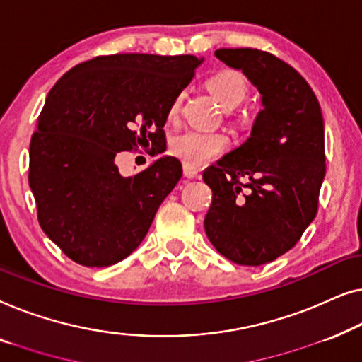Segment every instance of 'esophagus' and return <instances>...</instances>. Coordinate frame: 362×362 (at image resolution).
<instances>
[{"instance_id": "esophagus-1", "label": "esophagus", "mask_w": 362, "mask_h": 362, "mask_svg": "<svg viewBox=\"0 0 362 362\" xmlns=\"http://www.w3.org/2000/svg\"><path fill=\"white\" fill-rule=\"evenodd\" d=\"M183 175H185L187 179H197V177H200V172H198L195 167L183 165Z\"/></svg>"}]
</instances>
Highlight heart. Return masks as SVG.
<instances>
[{"label": "heart", "instance_id": "b5f03b06", "mask_svg": "<svg viewBox=\"0 0 362 362\" xmlns=\"http://www.w3.org/2000/svg\"><path fill=\"white\" fill-rule=\"evenodd\" d=\"M208 88L226 110L236 108L247 95L246 80L236 70H221L206 81ZM182 95H177L169 108V118L175 119L182 106ZM230 146V137L220 131L188 129L172 139V154L190 167H202L216 159Z\"/></svg>", "mask_w": 362, "mask_h": 362}]
</instances>
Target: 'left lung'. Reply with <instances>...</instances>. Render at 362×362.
<instances>
[{"label":"left lung","instance_id":"8db88e82","mask_svg":"<svg viewBox=\"0 0 362 362\" xmlns=\"http://www.w3.org/2000/svg\"><path fill=\"white\" fill-rule=\"evenodd\" d=\"M261 93L251 136L203 172L213 192L205 233L239 266H262L292 249L318 210L325 179L322 108L302 75L257 49H218Z\"/></svg>","mask_w":362,"mask_h":362}]
</instances>
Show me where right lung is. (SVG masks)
<instances>
[{"mask_svg":"<svg viewBox=\"0 0 362 362\" xmlns=\"http://www.w3.org/2000/svg\"><path fill=\"white\" fill-rule=\"evenodd\" d=\"M203 62L195 55L115 54L81 62L49 91L29 147V187L42 231L85 267L123 261L182 177L172 156L123 177L116 154L167 149L164 124Z\"/></svg>","mask_w":362,"mask_h":362,"instance_id":"right-lung-1","label":"right lung"}]
</instances>
